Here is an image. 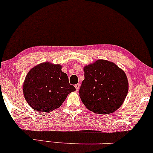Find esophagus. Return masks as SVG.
<instances>
[{"mask_svg":"<svg viewBox=\"0 0 153 153\" xmlns=\"http://www.w3.org/2000/svg\"><path fill=\"white\" fill-rule=\"evenodd\" d=\"M75 89H76V91H78V89H79V88H80V84L79 83H77V84L75 85Z\"/></svg>","mask_w":153,"mask_h":153,"instance_id":"esophagus-1","label":"esophagus"}]
</instances>
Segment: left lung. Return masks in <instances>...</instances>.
<instances>
[{"instance_id":"left-lung-1","label":"left lung","mask_w":153,"mask_h":153,"mask_svg":"<svg viewBox=\"0 0 153 153\" xmlns=\"http://www.w3.org/2000/svg\"><path fill=\"white\" fill-rule=\"evenodd\" d=\"M80 97L91 111L109 114L123 104L128 91L127 77L115 64L100 59L85 66Z\"/></svg>"}]
</instances>
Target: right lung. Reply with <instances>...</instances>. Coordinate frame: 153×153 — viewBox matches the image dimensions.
Returning <instances> with one entry per match:
<instances>
[{"mask_svg": "<svg viewBox=\"0 0 153 153\" xmlns=\"http://www.w3.org/2000/svg\"><path fill=\"white\" fill-rule=\"evenodd\" d=\"M61 69L60 65L41 63L27 75L23 85L24 97L36 111L50 112L58 108L69 94L75 91Z\"/></svg>", "mask_w": 153, "mask_h": 153, "instance_id": "right-lung-1", "label": "right lung"}]
</instances>
